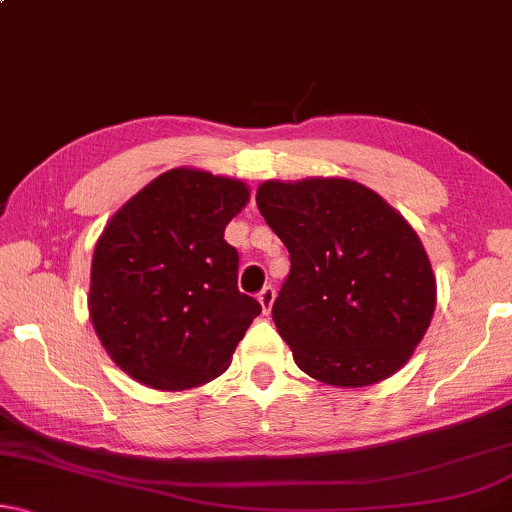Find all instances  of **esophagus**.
Wrapping results in <instances>:
<instances>
[{"label": "esophagus", "instance_id": "1", "mask_svg": "<svg viewBox=\"0 0 512 512\" xmlns=\"http://www.w3.org/2000/svg\"><path fill=\"white\" fill-rule=\"evenodd\" d=\"M274 299H276V290L271 288V285H267V288H262L260 295H257V302H260L264 313L271 311V304H274Z\"/></svg>", "mask_w": 512, "mask_h": 512}]
</instances>
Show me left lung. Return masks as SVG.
Here are the masks:
<instances>
[{
	"instance_id": "obj_1",
	"label": "left lung",
	"mask_w": 512,
	"mask_h": 512,
	"mask_svg": "<svg viewBox=\"0 0 512 512\" xmlns=\"http://www.w3.org/2000/svg\"><path fill=\"white\" fill-rule=\"evenodd\" d=\"M257 208L290 252L271 316L299 370L344 388L398 372L435 311V276L410 222L344 177L267 180Z\"/></svg>"
}]
</instances>
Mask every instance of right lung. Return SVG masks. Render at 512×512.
<instances>
[{
    "label": "right lung",
    "instance_id": "1",
    "mask_svg": "<svg viewBox=\"0 0 512 512\" xmlns=\"http://www.w3.org/2000/svg\"><path fill=\"white\" fill-rule=\"evenodd\" d=\"M248 201L241 180L173 168L102 229L88 313L128 377L159 391H187L227 370L262 313L257 299L238 290V252L224 241Z\"/></svg>",
    "mask_w": 512,
    "mask_h": 512
}]
</instances>
